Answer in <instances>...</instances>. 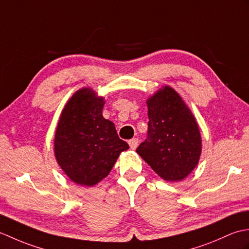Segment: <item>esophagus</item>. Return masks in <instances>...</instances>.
Returning <instances> with one entry per match:
<instances>
[{"label":"esophagus","mask_w":249,"mask_h":249,"mask_svg":"<svg viewBox=\"0 0 249 249\" xmlns=\"http://www.w3.org/2000/svg\"><path fill=\"white\" fill-rule=\"evenodd\" d=\"M128 143H129V146H130V149L131 150H135L137 146H138V144H139V140L137 139V138H134V139H130L129 141H128Z\"/></svg>","instance_id":"1"}]
</instances>
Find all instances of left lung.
<instances>
[{
	"label": "left lung",
	"mask_w": 249,
	"mask_h": 249,
	"mask_svg": "<svg viewBox=\"0 0 249 249\" xmlns=\"http://www.w3.org/2000/svg\"><path fill=\"white\" fill-rule=\"evenodd\" d=\"M147 138L136 152L161 178L178 182L198 165L201 135L192 111L170 87H163L146 100Z\"/></svg>",
	"instance_id": "obj_1"
}]
</instances>
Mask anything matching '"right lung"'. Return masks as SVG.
Wrapping results in <instances>:
<instances>
[{"label": "right lung", "instance_id": "obj_1", "mask_svg": "<svg viewBox=\"0 0 249 249\" xmlns=\"http://www.w3.org/2000/svg\"><path fill=\"white\" fill-rule=\"evenodd\" d=\"M105 99L92 89L77 91L63 109L54 136L56 161L72 182L94 186L108 176L123 151L112 122L103 116Z\"/></svg>", "mask_w": 249, "mask_h": 249}]
</instances>
